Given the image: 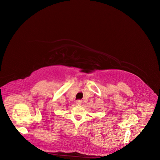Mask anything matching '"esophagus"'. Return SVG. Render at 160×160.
I'll return each instance as SVG.
<instances>
[{
  "label": "esophagus",
  "mask_w": 160,
  "mask_h": 160,
  "mask_svg": "<svg viewBox=\"0 0 160 160\" xmlns=\"http://www.w3.org/2000/svg\"><path fill=\"white\" fill-rule=\"evenodd\" d=\"M76 103L77 104V105H81V103H82V101L81 100H77L76 101Z\"/></svg>",
  "instance_id": "34e87169"
}]
</instances>
